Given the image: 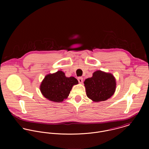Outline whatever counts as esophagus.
<instances>
[{
	"label": "esophagus",
	"instance_id": "esophagus-1",
	"mask_svg": "<svg viewBox=\"0 0 149 149\" xmlns=\"http://www.w3.org/2000/svg\"><path fill=\"white\" fill-rule=\"evenodd\" d=\"M77 80H78V81H79V83H83V77H78Z\"/></svg>",
	"mask_w": 149,
	"mask_h": 149
}]
</instances>
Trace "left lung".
I'll return each mask as SVG.
<instances>
[{"label":"left lung","instance_id":"left-lung-1","mask_svg":"<svg viewBox=\"0 0 149 149\" xmlns=\"http://www.w3.org/2000/svg\"><path fill=\"white\" fill-rule=\"evenodd\" d=\"M86 94L88 98L95 102L105 101L110 98L116 89V80L109 73L97 70L92 77L84 82Z\"/></svg>","mask_w":149,"mask_h":149}]
</instances>
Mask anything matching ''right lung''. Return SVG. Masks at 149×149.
<instances>
[{"label": "right lung", "instance_id": "obj_1", "mask_svg": "<svg viewBox=\"0 0 149 149\" xmlns=\"http://www.w3.org/2000/svg\"><path fill=\"white\" fill-rule=\"evenodd\" d=\"M78 83L76 78L67 77L63 72L59 70L45 77L40 85V91L45 98L59 103L68 97L72 86Z\"/></svg>", "mask_w": 149, "mask_h": 149}]
</instances>
